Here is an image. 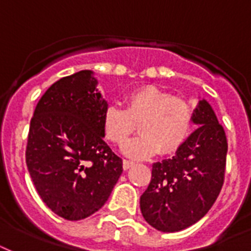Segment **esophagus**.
Returning a JSON list of instances; mask_svg holds the SVG:
<instances>
[{"label":"esophagus","mask_w":251,"mask_h":251,"mask_svg":"<svg viewBox=\"0 0 251 251\" xmlns=\"http://www.w3.org/2000/svg\"><path fill=\"white\" fill-rule=\"evenodd\" d=\"M134 165V161H131V160H124L122 161V167H124V169H129V168H131Z\"/></svg>","instance_id":"esophagus-1"}]
</instances>
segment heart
I'll return each mask as SVG.
<instances>
[{
	"label": "heart",
	"mask_w": 251,
	"mask_h": 251,
	"mask_svg": "<svg viewBox=\"0 0 251 251\" xmlns=\"http://www.w3.org/2000/svg\"><path fill=\"white\" fill-rule=\"evenodd\" d=\"M194 124L193 108L185 99L153 86L131 91L125 109L108 105L102 113L104 137L112 145L122 146L138 130L141 134L124 147L131 157H149L157 151L172 155L190 137Z\"/></svg>",
	"instance_id": "b5f03b06"
}]
</instances>
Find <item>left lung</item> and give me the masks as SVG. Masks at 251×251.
<instances>
[{"label":"left lung","mask_w":251,"mask_h":251,"mask_svg":"<svg viewBox=\"0 0 251 251\" xmlns=\"http://www.w3.org/2000/svg\"><path fill=\"white\" fill-rule=\"evenodd\" d=\"M199 127L175 156L153 163L149 187L141 195L146 222L161 232H178L201 220L214 206L226 175V131L206 100L194 112Z\"/></svg>","instance_id":"8db88e82"}]
</instances>
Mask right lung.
<instances>
[{"instance_id": "add662e5", "label": "right lung", "mask_w": 251, "mask_h": 251, "mask_svg": "<svg viewBox=\"0 0 251 251\" xmlns=\"http://www.w3.org/2000/svg\"><path fill=\"white\" fill-rule=\"evenodd\" d=\"M91 70L53 83L31 118L25 164L43 202L66 220H82L108 201L122 160L104 142L108 106Z\"/></svg>"}]
</instances>
